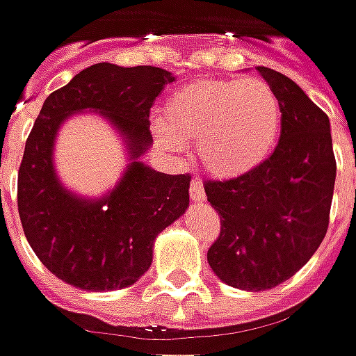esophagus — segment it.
<instances>
[{
  "instance_id": "34e87169",
  "label": "esophagus",
  "mask_w": 356,
  "mask_h": 356,
  "mask_svg": "<svg viewBox=\"0 0 356 356\" xmlns=\"http://www.w3.org/2000/svg\"><path fill=\"white\" fill-rule=\"evenodd\" d=\"M189 197H191L193 203H203V201H205V189H203V185H201L199 179H193V181H191Z\"/></svg>"
}]
</instances>
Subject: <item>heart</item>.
Instances as JSON below:
<instances>
[{
  "label": "heart",
  "instance_id": "1",
  "mask_svg": "<svg viewBox=\"0 0 356 356\" xmlns=\"http://www.w3.org/2000/svg\"><path fill=\"white\" fill-rule=\"evenodd\" d=\"M281 121V103L263 79H199L169 97L157 135L169 153L195 145L207 175L231 181L267 161Z\"/></svg>",
  "mask_w": 356,
  "mask_h": 356
}]
</instances>
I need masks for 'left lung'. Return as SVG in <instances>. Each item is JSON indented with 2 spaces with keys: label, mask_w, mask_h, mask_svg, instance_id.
<instances>
[{
  "label": "left lung",
  "mask_w": 356,
  "mask_h": 356,
  "mask_svg": "<svg viewBox=\"0 0 356 356\" xmlns=\"http://www.w3.org/2000/svg\"><path fill=\"white\" fill-rule=\"evenodd\" d=\"M257 71L281 103L279 145L249 175L205 183L221 217L209 267L229 286L255 293L285 283L315 255L337 177L329 117L286 75Z\"/></svg>",
  "instance_id": "obj_1"
}]
</instances>
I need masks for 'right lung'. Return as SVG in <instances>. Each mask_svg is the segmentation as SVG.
Wrapping results in <instances>:
<instances>
[{
    "instance_id": "right-lung-1",
    "label": "right lung",
    "mask_w": 356,
    "mask_h": 356,
    "mask_svg": "<svg viewBox=\"0 0 356 356\" xmlns=\"http://www.w3.org/2000/svg\"><path fill=\"white\" fill-rule=\"evenodd\" d=\"M169 71L95 63L43 101L17 175V209L27 243L61 281L86 291H115L151 267L153 243L189 207V175H167L141 161L153 145L149 109ZM97 113L120 133L128 167L111 192L81 197L56 177L53 149L70 116Z\"/></svg>"
}]
</instances>
